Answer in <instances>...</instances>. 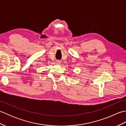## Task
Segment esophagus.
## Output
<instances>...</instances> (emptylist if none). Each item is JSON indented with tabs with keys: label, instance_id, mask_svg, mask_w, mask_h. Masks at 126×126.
Wrapping results in <instances>:
<instances>
[{
	"label": "esophagus",
	"instance_id": "34e87169",
	"mask_svg": "<svg viewBox=\"0 0 126 126\" xmlns=\"http://www.w3.org/2000/svg\"><path fill=\"white\" fill-rule=\"evenodd\" d=\"M61 62L60 61H56V63H57V64H60Z\"/></svg>",
	"mask_w": 126,
	"mask_h": 126
}]
</instances>
